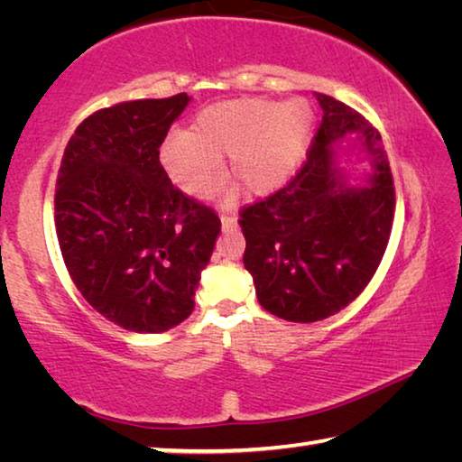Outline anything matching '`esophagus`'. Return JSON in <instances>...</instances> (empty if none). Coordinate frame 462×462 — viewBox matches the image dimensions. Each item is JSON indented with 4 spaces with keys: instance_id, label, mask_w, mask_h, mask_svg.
Masks as SVG:
<instances>
[{
    "instance_id": "1",
    "label": "esophagus",
    "mask_w": 462,
    "mask_h": 462,
    "mask_svg": "<svg viewBox=\"0 0 462 462\" xmlns=\"http://www.w3.org/2000/svg\"><path fill=\"white\" fill-rule=\"evenodd\" d=\"M236 222H238V217L234 214H222V228L224 230L236 228Z\"/></svg>"
}]
</instances>
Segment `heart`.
I'll list each match as a JSON object with an SVG mask.
<instances>
[{"label":"heart","instance_id":"1","mask_svg":"<svg viewBox=\"0 0 462 462\" xmlns=\"http://www.w3.org/2000/svg\"><path fill=\"white\" fill-rule=\"evenodd\" d=\"M314 128L308 101L232 99L203 109L191 132H173L159 148L161 167L179 189L209 198L224 183L222 156L242 191L267 195L295 173Z\"/></svg>","mask_w":462,"mask_h":462}]
</instances>
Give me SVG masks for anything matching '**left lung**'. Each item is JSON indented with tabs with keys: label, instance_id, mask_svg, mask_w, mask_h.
<instances>
[{
	"label": "left lung",
	"instance_id": "1",
	"mask_svg": "<svg viewBox=\"0 0 462 462\" xmlns=\"http://www.w3.org/2000/svg\"><path fill=\"white\" fill-rule=\"evenodd\" d=\"M322 124L301 169L269 198L240 209L242 261L256 297L287 322H318L355 301L379 269L395 216V187L381 134L346 104L316 93ZM362 130L374 156L365 188H348L333 169L331 143Z\"/></svg>",
	"mask_w": 462,
	"mask_h": 462
}]
</instances>
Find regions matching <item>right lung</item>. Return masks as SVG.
<instances>
[{"instance_id": "right-lung-1", "label": "right lung", "mask_w": 462, "mask_h": 462, "mask_svg": "<svg viewBox=\"0 0 462 462\" xmlns=\"http://www.w3.org/2000/svg\"><path fill=\"white\" fill-rule=\"evenodd\" d=\"M187 93L122 101L77 126L62 154L54 226L69 275L93 310L154 334L193 311L222 222L171 183L159 148Z\"/></svg>"}]
</instances>
